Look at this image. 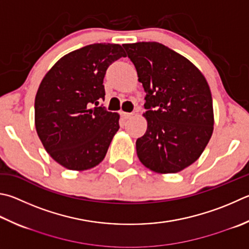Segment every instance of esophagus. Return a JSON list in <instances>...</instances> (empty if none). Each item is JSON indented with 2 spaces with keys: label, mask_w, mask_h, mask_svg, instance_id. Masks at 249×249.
<instances>
[{
  "label": "esophagus",
  "mask_w": 249,
  "mask_h": 249,
  "mask_svg": "<svg viewBox=\"0 0 249 249\" xmlns=\"http://www.w3.org/2000/svg\"><path fill=\"white\" fill-rule=\"evenodd\" d=\"M133 113H128V112H122V116H123V119L125 120H128L130 117H133Z\"/></svg>",
  "instance_id": "esophagus-1"
}]
</instances>
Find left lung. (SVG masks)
Instances as JSON below:
<instances>
[{
  "label": "left lung",
  "mask_w": 249,
  "mask_h": 249,
  "mask_svg": "<svg viewBox=\"0 0 249 249\" xmlns=\"http://www.w3.org/2000/svg\"><path fill=\"white\" fill-rule=\"evenodd\" d=\"M123 47L146 92L148 125L137 156L156 173H178L201 156L213 132L209 85L191 61L159 42Z\"/></svg>",
  "instance_id": "1"
}]
</instances>
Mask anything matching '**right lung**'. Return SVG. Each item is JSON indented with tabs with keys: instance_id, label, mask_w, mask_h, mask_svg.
Returning <instances> with one entry per match:
<instances>
[{
	"instance_id": "1",
	"label": "right lung",
	"mask_w": 249,
	"mask_h": 249,
	"mask_svg": "<svg viewBox=\"0 0 249 249\" xmlns=\"http://www.w3.org/2000/svg\"><path fill=\"white\" fill-rule=\"evenodd\" d=\"M126 56L120 44L93 43L61 57L44 76L35 99V125L53 160L73 171L105 159L120 128V114L99 105L103 78L113 62Z\"/></svg>"
}]
</instances>
